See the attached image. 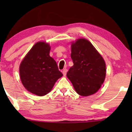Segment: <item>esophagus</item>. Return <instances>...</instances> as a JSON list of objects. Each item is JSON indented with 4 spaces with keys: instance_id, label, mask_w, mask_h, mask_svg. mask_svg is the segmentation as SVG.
Listing matches in <instances>:
<instances>
[{
    "instance_id": "obj_1",
    "label": "esophagus",
    "mask_w": 132,
    "mask_h": 132,
    "mask_svg": "<svg viewBox=\"0 0 132 132\" xmlns=\"http://www.w3.org/2000/svg\"><path fill=\"white\" fill-rule=\"evenodd\" d=\"M67 68H64L62 71V73L64 76H65L67 75Z\"/></svg>"
}]
</instances>
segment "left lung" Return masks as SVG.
<instances>
[{"instance_id":"obj_1","label":"left lung","mask_w":132,"mask_h":132,"mask_svg":"<svg viewBox=\"0 0 132 132\" xmlns=\"http://www.w3.org/2000/svg\"><path fill=\"white\" fill-rule=\"evenodd\" d=\"M73 66L67 76L77 93L82 96L94 94L100 89L106 76V64L89 41L79 39L71 45Z\"/></svg>"}]
</instances>
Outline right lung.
<instances>
[{
    "label": "right lung",
    "instance_id": "obj_1",
    "mask_svg": "<svg viewBox=\"0 0 132 132\" xmlns=\"http://www.w3.org/2000/svg\"><path fill=\"white\" fill-rule=\"evenodd\" d=\"M50 50L47 43L38 42L20 65V75L23 86L38 96L49 93L57 79L63 76L56 61L50 56Z\"/></svg>",
    "mask_w": 132,
    "mask_h": 132
}]
</instances>
